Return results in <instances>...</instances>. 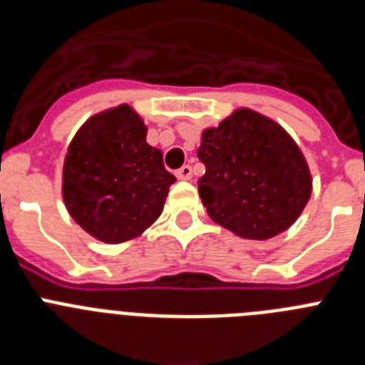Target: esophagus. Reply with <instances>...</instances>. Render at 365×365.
Listing matches in <instances>:
<instances>
[{
  "label": "esophagus",
  "instance_id": "34e87169",
  "mask_svg": "<svg viewBox=\"0 0 365 365\" xmlns=\"http://www.w3.org/2000/svg\"><path fill=\"white\" fill-rule=\"evenodd\" d=\"M175 175H177V179H180V180H190L192 179V166H190V164H185V166L177 170Z\"/></svg>",
  "mask_w": 365,
  "mask_h": 365
}]
</instances>
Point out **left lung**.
<instances>
[{"instance_id": "left-lung-1", "label": "left lung", "mask_w": 365, "mask_h": 365, "mask_svg": "<svg viewBox=\"0 0 365 365\" xmlns=\"http://www.w3.org/2000/svg\"><path fill=\"white\" fill-rule=\"evenodd\" d=\"M206 166L199 195L217 225L247 240H269L299 217L312 192L305 157L291 135L252 109H237L202 133Z\"/></svg>"}]
</instances>
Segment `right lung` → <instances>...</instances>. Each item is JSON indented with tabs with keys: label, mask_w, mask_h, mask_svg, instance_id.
<instances>
[{
	"label": "right lung",
	"mask_w": 365,
	"mask_h": 365,
	"mask_svg": "<svg viewBox=\"0 0 365 365\" xmlns=\"http://www.w3.org/2000/svg\"><path fill=\"white\" fill-rule=\"evenodd\" d=\"M146 133L143 118L124 104L89 118L69 144L63 201L74 221L104 243L143 234L175 182Z\"/></svg>",
	"instance_id": "obj_1"
}]
</instances>
